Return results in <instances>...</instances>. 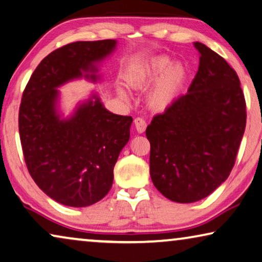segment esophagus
I'll use <instances>...</instances> for the list:
<instances>
[{
    "label": "esophagus",
    "instance_id": "1",
    "mask_svg": "<svg viewBox=\"0 0 262 262\" xmlns=\"http://www.w3.org/2000/svg\"><path fill=\"white\" fill-rule=\"evenodd\" d=\"M134 124H135V129L139 133V134H142V133L146 130L147 123L142 118H136L134 120Z\"/></svg>",
    "mask_w": 262,
    "mask_h": 262
}]
</instances>
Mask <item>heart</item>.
<instances>
[{"label":"heart","mask_w":262,"mask_h":262,"mask_svg":"<svg viewBox=\"0 0 262 262\" xmlns=\"http://www.w3.org/2000/svg\"><path fill=\"white\" fill-rule=\"evenodd\" d=\"M186 79V68L181 63H171L167 56L151 58L147 63L132 69L126 76L128 84L134 88H144L154 82L147 95V102L156 112H163L173 106ZM118 93L122 99H128L124 89L119 87Z\"/></svg>","instance_id":"b5f03b06"}]
</instances>
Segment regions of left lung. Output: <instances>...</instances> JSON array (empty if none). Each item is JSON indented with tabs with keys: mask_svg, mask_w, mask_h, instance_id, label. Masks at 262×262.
<instances>
[{
	"mask_svg": "<svg viewBox=\"0 0 262 262\" xmlns=\"http://www.w3.org/2000/svg\"><path fill=\"white\" fill-rule=\"evenodd\" d=\"M196 75L186 95L147 127L149 169L169 200L192 204L231 174L246 128V102L235 70L200 42Z\"/></svg>",
	"mask_w": 262,
	"mask_h": 262,
	"instance_id": "1",
	"label": "left lung"
}]
</instances>
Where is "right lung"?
<instances>
[{"mask_svg":"<svg viewBox=\"0 0 262 262\" xmlns=\"http://www.w3.org/2000/svg\"><path fill=\"white\" fill-rule=\"evenodd\" d=\"M116 40L79 41L46 56L23 92L19 139L31 178L50 199L87 207L108 194L114 166L129 141L132 116L104 108L97 93L64 118L57 88L70 81L100 80L99 66L114 52Z\"/></svg>","mask_w":262,"mask_h":262,"instance_id":"obj_1","label":"right lung"}]
</instances>
